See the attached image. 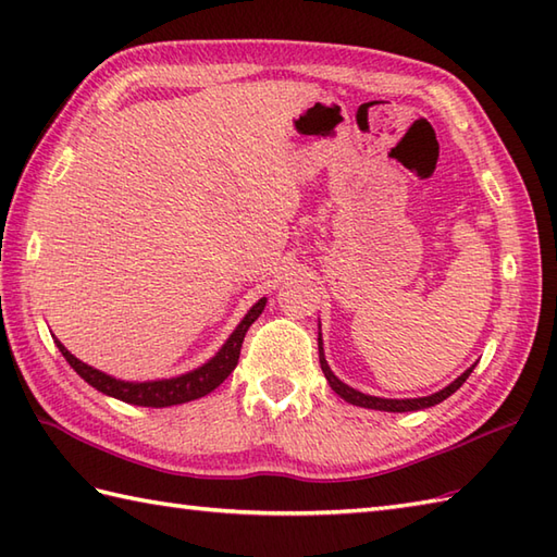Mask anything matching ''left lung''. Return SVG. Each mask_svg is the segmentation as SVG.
<instances>
[{
    "label": "left lung",
    "mask_w": 557,
    "mask_h": 557,
    "mask_svg": "<svg viewBox=\"0 0 557 557\" xmlns=\"http://www.w3.org/2000/svg\"><path fill=\"white\" fill-rule=\"evenodd\" d=\"M318 359H321V369H323V373H325V377H327V383H330V387L335 389V393L342 397V399H347L349 405H357V407H363V409H377V411H419V409H429V407H435V405H441L443 399H447L449 395L453 393H457V389L465 385V381L467 377L471 375V371H474V366H471V369H467L465 373H461L457 381H453L449 383L447 387H443L441 393H435V395H429V397H413V399H385V397H373V395H363V393H359V389H354V387H349L347 383H342L339 377L330 371V366H327V361H325V351H323V339H321V333H318Z\"/></svg>",
    "instance_id": "left-lung-1"
}]
</instances>
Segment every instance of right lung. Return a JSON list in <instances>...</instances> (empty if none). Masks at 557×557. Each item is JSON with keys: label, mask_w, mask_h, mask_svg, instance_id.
Segmentation results:
<instances>
[{"label": "right lung", "mask_w": 557, "mask_h": 557, "mask_svg": "<svg viewBox=\"0 0 557 557\" xmlns=\"http://www.w3.org/2000/svg\"><path fill=\"white\" fill-rule=\"evenodd\" d=\"M263 309H265V297L258 299V304L251 306V311L244 315V321L236 325L230 339L224 342L222 349L208 363L198 366L196 371H188L184 375L164 377V381H146V383L120 381V377H112L108 373L92 369V366H88V363H83L81 359H76L74 354H71L59 339H54V342H57L59 351H62V357L69 361L71 369H74L88 385L100 389L102 395L122 399V401H126V405L160 409V407L184 405V401H191V399L206 397L208 393H212V389H215L224 381V377H227L236 369L246 330L253 325V321L260 313H263Z\"/></svg>", "instance_id": "1"}]
</instances>
